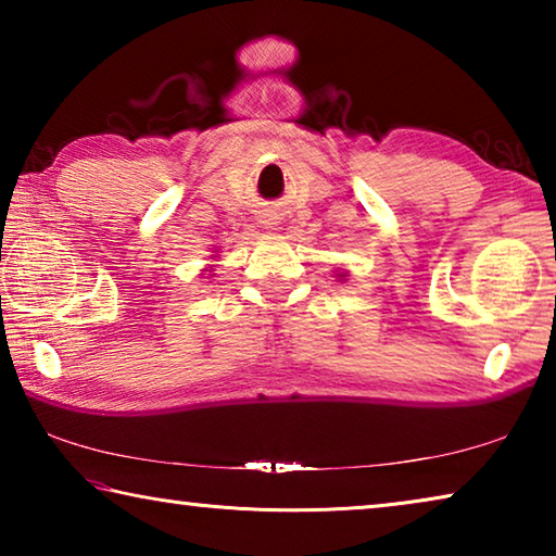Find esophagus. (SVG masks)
<instances>
[{
  "label": "esophagus",
  "instance_id": "obj_1",
  "mask_svg": "<svg viewBox=\"0 0 556 556\" xmlns=\"http://www.w3.org/2000/svg\"><path fill=\"white\" fill-rule=\"evenodd\" d=\"M262 223L269 225V228H275V225H277V218H267V220H262Z\"/></svg>",
  "mask_w": 556,
  "mask_h": 556
}]
</instances>
